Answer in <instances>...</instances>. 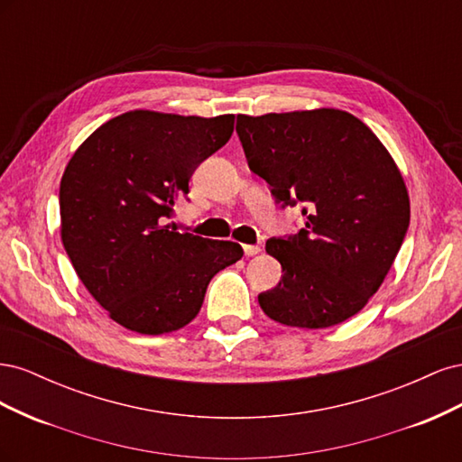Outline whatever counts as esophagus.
<instances>
[{"label":"esophagus","mask_w":462,"mask_h":462,"mask_svg":"<svg viewBox=\"0 0 462 462\" xmlns=\"http://www.w3.org/2000/svg\"><path fill=\"white\" fill-rule=\"evenodd\" d=\"M245 248V254L246 256H256V254H260V245H245L243 246Z\"/></svg>","instance_id":"obj_1"}]
</instances>
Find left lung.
Instances as JSON below:
<instances>
[{
	"mask_svg": "<svg viewBox=\"0 0 462 462\" xmlns=\"http://www.w3.org/2000/svg\"><path fill=\"white\" fill-rule=\"evenodd\" d=\"M250 171L275 202L304 204V229L270 239L279 283L258 295L265 316L324 329L365 309L395 262L411 221L397 163L365 123L319 107L236 117Z\"/></svg>",
	"mask_w": 462,
	"mask_h": 462,
	"instance_id": "1",
	"label": "left lung"
}]
</instances>
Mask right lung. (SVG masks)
<instances>
[{
  "label": "right lung",
  "instance_id": "right-lung-1",
  "mask_svg": "<svg viewBox=\"0 0 462 462\" xmlns=\"http://www.w3.org/2000/svg\"><path fill=\"white\" fill-rule=\"evenodd\" d=\"M235 116L134 109L97 127L60 187L61 241L79 279L119 326L143 335L185 328L208 283L243 258L233 241L179 233L170 217L194 170L226 144Z\"/></svg>",
  "mask_w": 462,
  "mask_h": 462
}]
</instances>
